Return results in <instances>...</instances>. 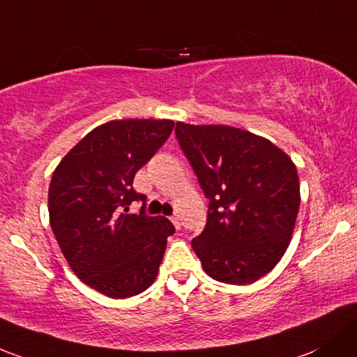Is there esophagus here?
<instances>
[{"label": "esophagus", "mask_w": 357, "mask_h": 357, "mask_svg": "<svg viewBox=\"0 0 357 357\" xmlns=\"http://www.w3.org/2000/svg\"><path fill=\"white\" fill-rule=\"evenodd\" d=\"M171 222L174 224L176 229H181V222H179V215H178V213H174V215H171Z\"/></svg>", "instance_id": "1"}]
</instances>
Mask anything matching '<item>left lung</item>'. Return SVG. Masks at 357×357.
Listing matches in <instances>:
<instances>
[{
  "label": "left lung",
  "mask_w": 357,
  "mask_h": 357,
  "mask_svg": "<svg viewBox=\"0 0 357 357\" xmlns=\"http://www.w3.org/2000/svg\"><path fill=\"white\" fill-rule=\"evenodd\" d=\"M176 137L210 200L191 241L207 275L246 286L286 253L298 217V169L284 150L227 125L176 123Z\"/></svg>",
  "instance_id": "8db88e82"
}]
</instances>
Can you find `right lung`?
Returning <instances> with one entry per match:
<instances>
[{
	"instance_id": "right-lung-1",
	"label": "right lung",
	"mask_w": 357,
	"mask_h": 357,
	"mask_svg": "<svg viewBox=\"0 0 357 357\" xmlns=\"http://www.w3.org/2000/svg\"><path fill=\"white\" fill-rule=\"evenodd\" d=\"M171 119H114L93 128L54 169L50 224L75 275L100 294L125 299L152 286L174 226L162 215L128 213L145 200L133 178L164 145Z\"/></svg>"
}]
</instances>
